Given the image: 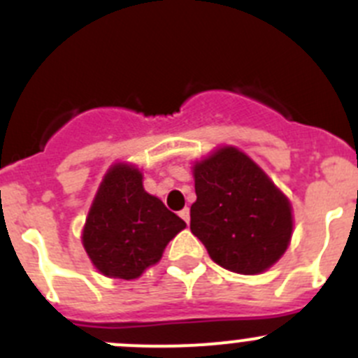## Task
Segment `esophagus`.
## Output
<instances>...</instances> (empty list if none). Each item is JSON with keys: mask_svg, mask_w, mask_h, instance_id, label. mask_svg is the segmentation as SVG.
Segmentation results:
<instances>
[{"mask_svg": "<svg viewBox=\"0 0 358 358\" xmlns=\"http://www.w3.org/2000/svg\"><path fill=\"white\" fill-rule=\"evenodd\" d=\"M178 215H180V217H182V219H183V220H185V222H189V220H190V210H189V208H183V210H182V212H180V213H178Z\"/></svg>", "mask_w": 358, "mask_h": 358, "instance_id": "34e87169", "label": "esophagus"}]
</instances>
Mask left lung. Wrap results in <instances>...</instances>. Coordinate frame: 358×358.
Listing matches in <instances>:
<instances>
[{"label": "left lung", "instance_id": "1", "mask_svg": "<svg viewBox=\"0 0 358 358\" xmlns=\"http://www.w3.org/2000/svg\"><path fill=\"white\" fill-rule=\"evenodd\" d=\"M190 231L222 268L265 272L289 245L292 205L252 159L222 146L194 164Z\"/></svg>", "mask_w": 358, "mask_h": 358}]
</instances>
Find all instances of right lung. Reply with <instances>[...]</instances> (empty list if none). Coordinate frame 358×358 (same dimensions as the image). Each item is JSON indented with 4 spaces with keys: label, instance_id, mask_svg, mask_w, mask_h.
Instances as JSON below:
<instances>
[{
    "label": "right lung",
    "instance_id": "right-lung-1",
    "mask_svg": "<svg viewBox=\"0 0 358 358\" xmlns=\"http://www.w3.org/2000/svg\"><path fill=\"white\" fill-rule=\"evenodd\" d=\"M183 228L176 213L146 192L138 168L115 164L86 217L83 245L100 273L130 280L155 265Z\"/></svg>",
    "mask_w": 358,
    "mask_h": 358
}]
</instances>
